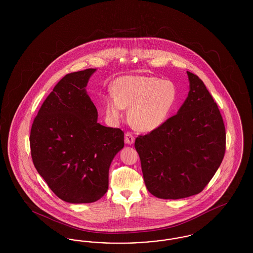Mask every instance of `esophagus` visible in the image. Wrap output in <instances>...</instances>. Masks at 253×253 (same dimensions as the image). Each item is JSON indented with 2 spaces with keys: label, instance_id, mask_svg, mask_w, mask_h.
I'll return each mask as SVG.
<instances>
[{
  "label": "esophagus",
  "instance_id": "obj_1",
  "mask_svg": "<svg viewBox=\"0 0 253 253\" xmlns=\"http://www.w3.org/2000/svg\"><path fill=\"white\" fill-rule=\"evenodd\" d=\"M133 142H134V136L132 135V132H126L125 133V143L131 145Z\"/></svg>",
  "mask_w": 253,
  "mask_h": 253
}]
</instances>
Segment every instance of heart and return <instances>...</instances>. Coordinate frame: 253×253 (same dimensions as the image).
<instances>
[{"mask_svg": "<svg viewBox=\"0 0 253 253\" xmlns=\"http://www.w3.org/2000/svg\"><path fill=\"white\" fill-rule=\"evenodd\" d=\"M176 100V86L170 81L152 76H125L115 83L104 108L113 121H119L123 108H129L128 121L132 128L150 132L167 121Z\"/></svg>", "mask_w": 253, "mask_h": 253, "instance_id": "b5f03b06", "label": "heart"}]
</instances>
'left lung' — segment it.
I'll return each mask as SVG.
<instances>
[{
    "mask_svg": "<svg viewBox=\"0 0 253 253\" xmlns=\"http://www.w3.org/2000/svg\"><path fill=\"white\" fill-rule=\"evenodd\" d=\"M187 74L190 92L178 113L134 141L145 185L162 199L201 193L226 152V129L216 102L198 76Z\"/></svg>",
    "mask_w": 253,
    "mask_h": 253,
    "instance_id": "left-lung-1",
    "label": "left lung"
}]
</instances>
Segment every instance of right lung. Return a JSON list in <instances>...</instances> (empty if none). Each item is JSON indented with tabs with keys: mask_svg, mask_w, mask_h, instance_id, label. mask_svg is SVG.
I'll return each instance as SVG.
<instances>
[{
	"mask_svg": "<svg viewBox=\"0 0 253 253\" xmlns=\"http://www.w3.org/2000/svg\"><path fill=\"white\" fill-rule=\"evenodd\" d=\"M89 68L65 75L45 98L30 132L31 157L40 175L59 198L92 203L108 190L109 167L124 146L120 128L97 123L85 87Z\"/></svg>",
	"mask_w": 253,
	"mask_h": 253,
	"instance_id": "1",
	"label": "right lung"
}]
</instances>
